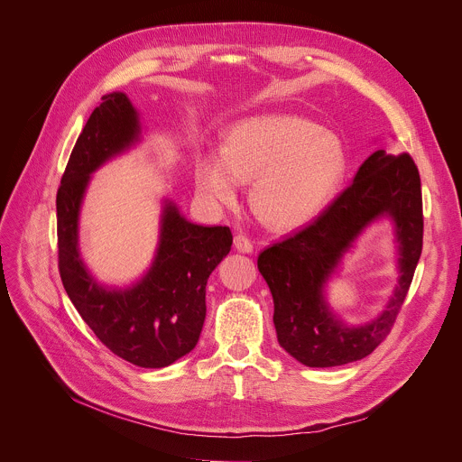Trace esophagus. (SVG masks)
Segmentation results:
<instances>
[{"mask_svg":"<svg viewBox=\"0 0 462 462\" xmlns=\"http://www.w3.org/2000/svg\"><path fill=\"white\" fill-rule=\"evenodd\" d=\"M234 247L239 251V253H253V243L247 236L243 234H237L234 236Z\"/></svg>","mask_w":462,"mask_h":462,"instance_id":"obj_1","label":"esophagus"}]
</instances>
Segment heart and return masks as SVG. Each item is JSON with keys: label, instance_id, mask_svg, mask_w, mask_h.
<instances>
[{"label": "heart", "instance_id": "heart-1", "mask_svg": "<svg viewBox=\"0 0 462 462\" xmlns=\"http://www.w3.org/2000/svg\"><path fill=\"white\" fill-rule=\"evenodd\" d=\"M347 171V152L334 134L291 115L254 116L234 126L221 153L195 162L199 193L226 206L239 181L253 180L251 208L276 230L309 225L330 204Z\"/></svg>", "mask_w": 462, "mask_h": 462}]
</instances>
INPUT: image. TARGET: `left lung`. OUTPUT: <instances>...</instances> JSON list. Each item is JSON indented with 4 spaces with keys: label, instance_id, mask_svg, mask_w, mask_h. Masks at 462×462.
<instances>
[{
    "label": "left lung",
    "instance_id": "8db88e82",
    "mask_svg": "<svg viewBox=\"0 0 462 462\" xmlns=\"http://www.w3.org/2000/svg\"><path fill=\"white\" fill-rule=\"evenodd\" d=\"M381 214L396 223L402 279L387 310L372 324L347 329L326 310L320 290L354 237ZM423 208L421 183L407 152L375 150L351 186L319 215L274 241L258 256V269L274 302V328L279 344L300 364L330 367L372 355L390 334L407 299L421 256Z\"/></svg>",
    "mask_w": 462,
    "mask_h": 462
}]
</instances>
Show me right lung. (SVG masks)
<instances>
[{
	"label": "right lung",
	"instance_id": "obj_1",
	"mask_svg": "<svg viewBox=\"0 0 462 462\" xmlns=\"http://www.w3.org/2000/svg\"><path fill=\"white\" fill-rule=\"evenodd\" d=\"M137 134V113L125 92L106 95L90 113L57 189L59 274L83 321L113 355L141 367H165L199 342L206 284L230 253L232 232L193 225L167 204L158 256L144 279L126 291L97 284L78 253L79 204L88 174Z\"/></svg>",
	"mask_w": 462,
	"mask_h": 462
}]
</instances>
